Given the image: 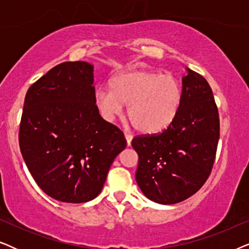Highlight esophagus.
Returning a JSON list of instances; mask_svg holds the SVG:
<instances>
[{"label": "esophagus", "mask_w": 249, "mask_h": 249, "mask_svg": "<svg viewBox=\"0 0 249 249\" xmlns=\"http://www.w3.org/2000/svg\"><path fill=\"white\" fill-rule=\"evenodd\" d=\"M124 137H125V141H127L128 146H130L131 145V141H132V135L128 134V132H124Z\"/></svg>", "instance_id": "esophagus-1"}]
</instances>
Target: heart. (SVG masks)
<instances>
[{"label":"heart","instance_id":"1","mask_svg":"<svg viewBox=\"0 0 249 249\" xmlns=\"http://www.w3.org/2000/svg\"><path fill=\"white\" fill-rule=\"evenodd\" d=\"M108 89L95 93V104L105 120L121 115L127 105L129 120L142 134H156L169 127L178 114L182 89L171 74L151 70H127L112 78Z\"/></svg>","mask_w":249,"mask_h":249}]
</instances>
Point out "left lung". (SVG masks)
Here are the masks:
<instances>
[{
	"mask_svg": "<svg viewBox=\"0 0 249 249\" xmlns=\"http://www.w3.org/2000/svg\"><path fill=\"white\" fill-rule=\"evenodd\" d=\"M182 102L171 124L159 135L137 136L136 181L153 202L180 203L209 178L220 137L219 112L205 78L186 68Z\"/></svg>",
	"mask_w": 249,
	"mask_h": 249,
	"instance_id": "8db88e82",
	"label": "left lung"
}]
</instances>
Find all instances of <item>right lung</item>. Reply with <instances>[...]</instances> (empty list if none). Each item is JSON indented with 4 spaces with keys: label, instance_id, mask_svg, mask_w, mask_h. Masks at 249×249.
Masks as SVG:
<instances>
[{
    "label": "right lung",
    "instance_id": "1",
    "mask_svg": "<svg viewBox=\"0 0 249 249\" xmlns=\"http://www.w3.org/2000/svg\"><path fill=\"white\" fill-rule=\"evenodd\" d=\"M19 145L30 175L46 195L78 204L101 193L127 142L97 110L93 64L60 63L29 87Z\"/></svg>",
    "mask_w": 249,
    "mask_h": 249
}]
</instances>
